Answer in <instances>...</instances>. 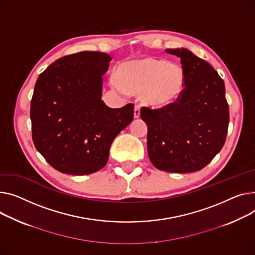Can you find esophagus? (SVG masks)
Wrapping results in <instances>:
<instances>
[{"mask_svg":"<svg viewBox=\"0 0 255 255\" xmlns=\"http://www.w3.org/2000/svg\"><path fill=\"white\" fill-rule=\"evenodd\" d=\"M139 116H140V109L138 106H135L134 107V118L137 119V118H139Z\"/></svg>","mask_w":255,"mask_h":255,"instance_id":"1","label":"esophagus"}]
</instances>
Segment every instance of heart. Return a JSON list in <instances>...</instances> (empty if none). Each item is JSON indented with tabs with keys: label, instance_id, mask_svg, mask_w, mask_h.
Returning <instances> with one entry per match:
<instances>
[{
	"label": "heart",
	"instance_id": "heart-1",
	"mask_svg": "<svg viewBox=\"0 0 255 255\" xmlns=\"http://www.w3.org/2000/svg\"><path fill=\"white\" fill-rule=\"evenodd\" d=\"M112 83L119 90L139 94L141 103L151 109H165L181 97L185 73L179 64L146 56L123 62Z\"/></svg>",
	"mask_w": 255,
	"mask_h": 255
}]
</instances>
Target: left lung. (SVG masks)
<instances>
[{"mask_svg": "<svg viewBox=\"0 0 255 255\" xmlns=\"http://www.w3.org/2000/svg\"><path fill=\"white\" fill-rule=\"evenodd\" d=\"M180 58L185 89L172 106L141 108L147 125L148 158L157 169L173 173L201 170L223 148L230 122L224 80L205 60L184 48L167 49Z\"/></svg>", "mask_w": 255, "mask_h": 255, "instance_id": "8db88e82", "label": "left lung"}]
</instances>
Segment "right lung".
<instances>
[{
  "mask_svg": "<svg viewBox=\"0 0 255 255\" xmlns=\"http://www.w3.org/2000/svg\"><path fill=\"white\" fill-rule=\"evenodd\" d=\"M112 57L96 51L63 56L40 75L30 101L32 141L56 170L87 175L104 168L117 135L134 116V106L111 109L103 76Z\"/></svg>",
  "mask_w": 255,
  "mask_h": 255,
  "instance_id": "obj_1",
  "label": "right lung"
}]
</instances>
